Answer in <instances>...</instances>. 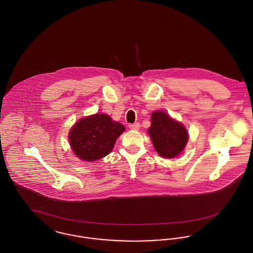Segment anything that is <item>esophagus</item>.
Returning a JSON list of instances; mask_svg holds the SVG:
<instances>
[{
    "instance_id": "esophagus-1",
    "label": "esophagus",
    "mask_w": 253,
    "mask_h": 253,
    "mask_svg": "<svg viewBox=\"0 0 253 253\" xmlns=\"http://www.w3.org/2000/svg\"><path fill=\"white\" fill-rule=\"evenodd\" d=\"M128 127H129L130 129H133V130H137V129H139V127H140V125H139L138 123H136V124H131V125H128Z\"/></svg>"
}]
</instances>
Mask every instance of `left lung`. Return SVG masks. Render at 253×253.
<instances>
[{"mask_svg":"<svg viewBox=\"0 0 253 253\" xmlns=\"http://www.w3.org/2000/svg\"><path fill=\"white\" fill-rule=\"evenodd\" d=\"M151 122L148 133L159 155L165 158L177 156L183 150L188 139L184 126L161 111L152 114Z\"/></svg>","mask_w":253,"mask_h":253,"instance_id":"obj_1","label":"left lung"}]
</instances>
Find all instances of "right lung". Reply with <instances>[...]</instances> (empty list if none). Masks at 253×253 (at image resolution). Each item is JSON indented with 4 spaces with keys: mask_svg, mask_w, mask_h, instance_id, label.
<instances>
[{
    "mask_svg": "<svg viewBox=\"0 0 253 253\" xmlns=\"http://www.w3.org/2000/svg\"><path fill=\"white\" fill-rule=\"evenodd\" d=\"M125 126L112 121L108 115L96 114L79 121L69 138L75 154L84 161H96L107 156L114 148Z\"/></svg>",
    "mask_w": 253,
    "mask_h": 253,
    "instance_id": "obj_1",
    "label": "right lung"
}]
</instances>
